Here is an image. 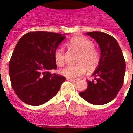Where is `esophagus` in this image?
<instances>
[{
	"label": "esophagus",
	"mask_w": 133,
	"mask_h": 133,
	"mask_svg": "<svg viewBox=\"0 0 133 133\" xmlns=\"http://www.w3.org/2000/svg\"><path fill=\"white\" fill-rule=\"evenodd\" d=\"M67 80L69 81H71V82H75L77 81L76 79H72V78H67Z\"/></svg>",
	"instance_id": "34e87169"
}]
</instances>
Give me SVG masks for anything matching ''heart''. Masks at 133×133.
Returning <instances> with one entry per match:
<instances>
[{"instance_id":"obj_1","label":"heart","mask_w":133,"mask_h":133,"mask_svg":"<svg viewBox=\"0 0 133 133\" xmlns=\"http://www.w3.org/2000/svg\"><path fill=\"white\" fill-rule=\"evenodd\" d=\"M68 44L70 48L79 52L76 60L78 64L69 65L61 69V75L68 78H76L83 75L86 68L88 70H92L98 67L100 55L98 50L94 49V43L92 41L85 37H76L71 39ZM54 59L58 66H62L65 63V50L61 45L55 48Z\"/></svg>"}]
</instances>
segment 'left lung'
I'll use <instances>...</instances> for the list:
<instances>
[{
  "label": "left lung",
  "instance_id": "1",
  "mask_svg": "<svg viewBox=\"0 0 133 133\" xmlns=\"http://www.w3.org/2000/svg\"><path fill=\"white\" fill-rule=\"evenodd\" d=\"M100 48V61L94 73V81H88V88L80 92L87 102L101 105L117 96L123 85L125 61L119 44L112 36L102 32H90Z\"/></svg>",
  "mask_w": 133,
  "mask_h": 133
}]
</instances>
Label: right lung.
Wrapping results in <instances>:
<instances>
[{"label":"right lung","mask_w":133,"mask_h":133,"mask_svg":"<svg viewBox=\"0 0 133 133\" xmlns=\"http://www.w3.org/2000/svg\"><path fill=\"white\" fill-rule=\"evenodd\" d=\"M65 38L64 34L35 31L23 35L9 62V75L14 92L30 105H43L53 98L65 78L56 69L54 51Z\"/></svg>","instance_id":"right-lung-1"}]
</instances>
